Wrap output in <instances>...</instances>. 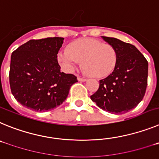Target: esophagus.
<instances>
[{"label":"esophagus","mask_w":159,"mask_h":159,"mask_svg":"<svg viewBox=\"0 0 159 159\" xmlns=\"http://www.w3.org/2000/svg\"><path fill=\"white\" fill-rule=\"evenodd\" d=\"M78 80L80 81V82H85V81L87 80V79L86 78H84V77L79 76L78 77Z\"/></svg>","instance_id":"esophagus-1"}]
</instances>
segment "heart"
<instances>
[{
	"label": "heart",
	"mask_w": 159,
	"mask_h": 159,
	"mask_svg": "<svg viewBox=\"0 0 159 159\" xmlns=\"http://www.w3.org/2000/svg\"><path fill=\"white\" fill-rule=\"evenodd\" d=\"M117 58V52L111 45L91 38L74 40L67 50L60 51L57 57L64 71L71 72L82 61L84 72L96 78L113 72Z\"/></svg>",
	"instance_id": "obj_1"
}]
</instances>
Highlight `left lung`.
I'll use <instances>...</instances> for the list:
<instances>
[{
  "instance_id": "left-lung-1",
  "label": "left lung",
  "mask_w": 159,
  "mask_h": 159,
  "mask_svg": "<svg viewBox=\"0 0 159 159\" xmlns=\"http://www.w3.org/2000/svg\"><path fill=\"white\" fill-rule=\"evenodd\" d=\"M102 38L116 49L117 63L113 72L99 80V89L91 95V99L106 111L126 113L135 107L144 97L148 62L135 46L116 38Z\"/></svg>"
}]
</instances>
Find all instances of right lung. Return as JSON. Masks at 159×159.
Segmentation results:
<instances>
[{
  "label": "right lung",
  "instance_id": "add662e5",
  "mask_svg": "<svg viewBox=\"0 0 159 159\" xmlns=\"http://www.w3.org/2000/svg\"><path fill=\"white\" fill-rule=\"evenodd\" d=\"M63 37L30 40L11 56L9 84L14 98L35 111L44 112L62 104L77 78L60 71L57 54Z\"/></svg>",
  "mask_w": 159,
  "mask_h": 159
}]
</instances>
